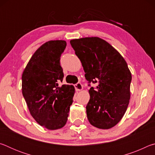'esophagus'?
<instances>
[{
	"instance_id": "obj_1",
	"label": "esophagus",
	"mask_w": 155,
	"mask_h": 155,
	"mask_svg": "<svg viewBox=\"0 0 155 155\" xmlns=\"http://www.w3.org/2000/svg\"><path fill=\"white\" fill-rule=\"evenodd\" d=\"M74 87H75V90L77 91H81L83 90V85L82 84H81V83H78L77 84H75L74 85Z\"/></svg>"
}]
</instances>
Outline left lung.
<instances>
[{"mask_svg":"<svg viewBox=\"0 0 155 155\" xmlns=\"http://www.w3.org/2000/svg\"><path fill=\"white\" fill-rule=\"evenodd\" d=\"M70 44L82 64L85 78L97 84L89 90V122L101 129L114 127L124 116L130 98L132 76L127 62L111 44L98 37L74 39Z\"/></svg>","mask_w":155,"mask_h":155,"instance_id":"1","label":"left lung"}]
</instances>
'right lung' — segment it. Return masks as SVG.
Returning a JSON list of instances; mask_svg holds the SVG:
<instances>
[{"label":"right lung","instance_id":"obj_1","mask_svg":"<svg viewBox=\"0 0 155 155\" xmlns=\"http://www.w3.org/2000/svg\"><path fill=\"white\" fill-rule=\"evenodd\" d=\"M66 47L64 40H51L34 52L22 76V92L31 115L48 130L64 127L68 120L75 89L62 85L64 72L60 57Z\"/></svg>","mask_w":155,"mask_h":155}]
</instances>
